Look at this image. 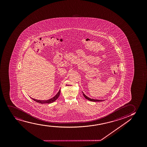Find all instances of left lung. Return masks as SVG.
<instances>
[{"mask_svg": "<svg viewBox=\"0 0 147 147\" xmlns=\"http://www.w3.org/2000/svg\"><path fill=\"white\" fill-rule=\"evenodd\" d=\"M83 94L84 96V97H85L87 100H89L92 101V102H102V101L105 100H94V99L90 98H89V97H88V96H86L85 94H84L83 92Z\"/></svg>", "mask_w": 147, "mask_h": 147, "instance_id": "left-lung-1", "label": "left lung"}]
</instances>
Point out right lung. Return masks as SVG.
Returning a JSON list of instances; mask_svg holds the SVG:
<instances>
[{
    "label": "right lung",
    "instance_id": "add662e5",
    "mask_svg": "<svg viewBox=\"0 0 147 147\" xmlns=\"http://www.w3.org/2000/svg\"><path fill=\"white\" fill-rule=\"evenodd\" d=\"M60 89L59 90V91L58 92V93H57L54 97H53V98H51L49 99V100H35V99H34V98H32L34 101H35V102H38V103H42H42H51V102H55V100H57V99L58 98V97L59 96V95H60Z\"/></svg>",
    "mask_w": 147,
    "mask_h": 147
}]
</instances>
